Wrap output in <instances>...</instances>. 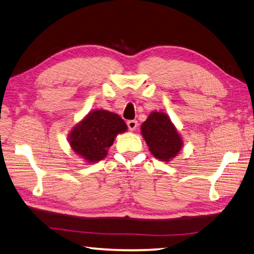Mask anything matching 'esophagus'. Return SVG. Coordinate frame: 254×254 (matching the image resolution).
I'll return each mask as SVG.
<instances>
[{
    "label": "esophagus",
    "instance_id": "1",
    "mask_svg": "<svg viewBox=\"0 0 254 254\" xmlns=\"http://www.w3.org/2000/svg\"><path fill=\"white\" fill-rule=\"evenodd\" d=\"M127 126L129 128V130H135L138 126V123H137V120H128Z\"/></svg>",
    "mask_w": 254,
    "mask_h": 254
}]
</instances>
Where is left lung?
Listing matches in <instances>:
<instances>
[{
    "label": "left lung",
    "mask_w": 254,
    "mask_h": 254,
    "mask_svg": "<svg viewBox=\"0 0 254 254\" xmlns=\"http://www.w3.org/2000/svg\"><path fill=\"white\" fill-rule=\"evenodd\" d=\"M140 129L150 153L161 161L170 162L183 146V140L170 117L161 111H153Z\"/></svg>",
    "instance_id": "8db88e82"
}]
</instances>
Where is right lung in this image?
<instances>
[{"mask_svg": "<svg viewBox=\"0 0 254 254\" xmlns=\"http://www.w3.org/2000/svg\"><path fill=\"white\" fill-rule=\"evenodd\" d=\"M127 130V125L117 114L104 109L89 113L69 134L73 152L87 163H97L107 156L115 137Z\"/></svg>", "mask_w": 254, "mask_h": 254, "instance_id": "obj_1", "label": "right lung"}]
</instances>
